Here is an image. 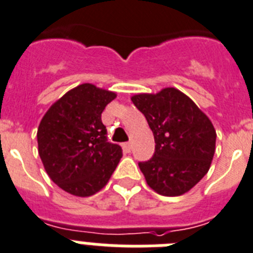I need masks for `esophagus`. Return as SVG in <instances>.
Masks as SVG:
<instances>
[{
    "instance_id": "1",
    "label": "esophagus",
    "mask_w": 253,
    "mask_h": 253,
    "mask_svg": "<svg viewBox=\"0 0 253 253\" xmlns=\"http://www.w3.org/2000/svg\"><path fill=\"white\" fill-rule=\"evenodd\" d=\"M122 148H124V150L126 153H129L131 149H132V145H131V142H125V144H122Z\"/></svg>"
}]
</instances>
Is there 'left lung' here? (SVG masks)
Segmentation results:
<instances>
[{"mask_svg": "<svg viewBox=\"0 0 253 253\" xmlns=\"http://www.w3.org/2000/svg\"><path fill=\"white\" fill-rule=\"evenodd\" d=\"M148 121L155 153L139 163L149 187L163 196H181L209 172L216 132L211 121L181 90L164 87L157 94L131 96Z\"/></svg>", "mask_w": 253, "mask_h": 253, "instance_id": "obj_1", "label": "left lung"}]
</instances>
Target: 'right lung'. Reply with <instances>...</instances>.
<instances>
[{"label": "right lung", "mask_w": 253, "mask_h": 253, "mask_svg": "<svg viewBox=\"0 0 253 253\" xmlns=\"http://www.w3.org/2000/svg\"><path fill=\"white\" fill-rule=\"evenodd\" d=\"M117 96L93 84L69 90L50 105L37 132L38 153L49 178L66 192L87 197L108 183L122 158L107 141L102 113Z\"/></svg>", "instance_id": "1"}]
</instances>
